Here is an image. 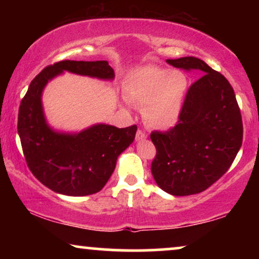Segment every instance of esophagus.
<instances>
[{"mask_svg":"<svg viewBox=\"0 0 259 259\" xmlns=\"http://www.w3.org/2000/svg\"><path fill=\"white\" fill-rule=\"evenodd\" d=\"M146 138H147V134L145 133L144 131L138 130V132L136 134V139L137 140H144V139H146Z\"/></svg>","mask_w":259,"mask_h":259,"instance_id":"34e87169","label":"esophagus"}]
</instances>
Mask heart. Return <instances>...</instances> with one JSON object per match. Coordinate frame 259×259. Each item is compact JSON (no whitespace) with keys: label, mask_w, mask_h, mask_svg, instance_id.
Masks as SVG:
<instances>
[{"label":"heart","mask_w":259,"mask_h":259,"mask_svg":"<svg viewBox=\"0 0 259 259\" xmlns=\"http://www.w3.org/2000/svg\"><path fill=\"white\" fill-rule=\"evenodd\" d=\"M186 91L185 74L157 66L134 70L125 84L127 98L144 107L146 122L159 130L171 128L178 122Z\"/></svg>","instance_id":"obj_1"}]
</instances>
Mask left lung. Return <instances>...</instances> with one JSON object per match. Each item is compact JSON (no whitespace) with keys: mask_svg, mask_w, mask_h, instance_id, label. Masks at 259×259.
Segmentation results:
<instances>
[{"mask_svg":"<svg viewBox=\"0 0 259 259\" xmlns=\"http://www.w3.org/2000/svg\"><path fill=\"white\" fill-rule=\"evenodd\" d=\"M166 61L203 75L187 90L177 125L151 133L157 150L151 172L165 192L191 196L208 189L232 165L243 141L242 114L231 84L203 60Z\"/></svg>","mask_w":259,"mask_h":259,"instance_id":"8db88e82","label":"left lung"}]
</instances>
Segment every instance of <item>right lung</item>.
<instances>
[{"mask_svg":"<svg viewBox=\"0 0 259 259\" xmlns=\"http://www.w3.org/2000/svg\"><path fill=\"white\" fill-rule=\"evenodd\" d=\"M63 70L98 79H114L107 61H63L47 66L31 81L19 108V132L24 158L38 182L56 193L88 196L106 185L116 159L133 143L137 126L118 128L98 123L76 134L59 133L47 125L41 94Z\"/></svg>","mask_w":259,"mask_h":259,"instance_id":"1","label":"right lung"}]
</instances>
